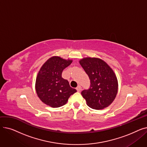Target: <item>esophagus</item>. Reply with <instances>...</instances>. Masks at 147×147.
Here are the masks:
<instances>
[{
  "label": "esophagus",
  "instance_id": "esophagus-1",
  "mask_svg": "<svg viewBox=\"0 0 147 147\" xmlns=\"http://www.w3.org/2000/svg\"><path fill=\"white\" fill-rule=\"evenodd\" d=\"M76 89H77V90H78V92H80L81 90V89H82V88H81V86L80 85H79L78 87L76 88Z\"/></svg>",
  "mask_w": 147,
  "mask_h": 147
}]
</instances>
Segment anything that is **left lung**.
Listing matches in <instances>:
<instances>
[{
	"instance_id": "obj_1",
	"label": "left lung",
	"mask_w": 147,
	"mask_h": 147,
	"mask_svg": "<svg viewBox=\"0 0 147 147\" xmlns=\"http://www.w3.org/2000/svg\"><path fill=\"white\" fill-rule=\"evenodd\" d=\"M80 64L88 75L90 88L82 91L87 105L95 110L109 107L118 91V82L114 71L105 61L98 58H84Z\"/></svg>"
}]
</instances>
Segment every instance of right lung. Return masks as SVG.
<instances>
[{
  "label": "right lung",
  "mask_w": 147,
  "mask_h": 147,
  "mask_svg": "<svg viewBox=\"0 0 147 147\" xmlns=\"http://www.w3.org/2000/svg\"><path fill=\"white\" fill-rule=\"evenodd\" d=\"M73 62L55 56L46 61L38 71L36 80L38 97L45 104L53 108L65 105L69 97L77 92L69 82L62 78V73Z\"/></svg>",
  "instance_id": "right-lung-1"
}]
</instances>
